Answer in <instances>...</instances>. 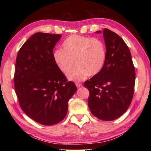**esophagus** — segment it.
<instances>
[{
	"mask_svg": "<svg viewBox=\"0 0 151 151\" xmlns=\"http://www.w3.org/2000/svg\"><path fill=\"white\" fill-rule=\"evenodd\" d=\"M76 87H77V88H79L82 87V83H76Z\"/></svg>",
	"mask_w": 151,
	"mask_h": 151,
	"instance_id": "1",
	"label": "esophagus"
}]
</instances>
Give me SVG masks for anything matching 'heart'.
<instances>
[{
  "mask_svg": "<svg viewBox=\"0 0 151 151\" xmlns=\"http://www.w3.org/2000/svg\"><path fill=\"white\" fill-rule=\"evenodd\" d=\"M106 50L102 41L97 38L71 35L63 41L62 49L52 54L56 67L67 75L75 63L76 67L68 75L71 81H81L89 75L95 76L101 71L106 60Z\"/></svg>",
  "mask_w": 151,
  "mask_h": 151,
  "instance_id": "heart-1",
  "label": "heart"
}]
</instances>
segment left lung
<instances>
[{"label":"left lung","mask_w":151,"mask_h":151,"mask_svg":"<svg viewBox=\"0 0 151 151\" xmlns=\"http://www.w3.org/2000/svg\"><path fill=\"white\" fill-rule=\"evenodd\" d=\"M103 36L106 49L104 66L84 84L89 91L88 106L91 114L110 121L123 115L130 106L136 73L130 51L123 40L107 28L103 30Z\"/></svg>","instance_id":"obj_1"}]
</instances>
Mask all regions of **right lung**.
I'll return each mask as SVG.
<instances>
[{"label":"right lung","instance_id":"right-lung-1","mask_svg":"<svg viewBox=\"0 0 151 151\" xmlns=\"http://www.w3.org/2000/svg\"><path fill=\"white\" fill-rule=\"evenodd\" d=\"M62 35L37 32L19 50L14 86L23 111L43 125H53L67 115L68 101L77 90L53 60V49Z\"/></svg>","mask_w":151,"mask_h":151}]
</instances>
